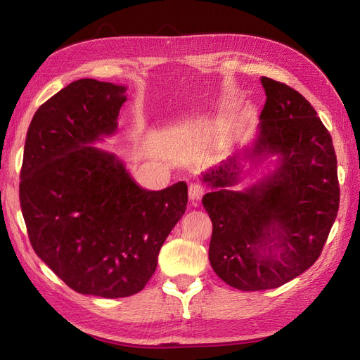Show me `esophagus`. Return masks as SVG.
Here are the masks:
<instances>
[{"mask_svg":"<svg viewBox=\"0 0 360 360\" xmlns=\"http://www.w3.org/2000/svg\"><path fill=\"white\" fill-rule=\"evenodd\" d=\"M204 195V188L200 183H191L189 184V198L192 201H200Z\"/></svg>","mask_w":360,"mask_h":360,"instance_id":"1","label":"esophagus"}]
</instances>
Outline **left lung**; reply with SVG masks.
I'll use <instances>...</instances> for the list:
<instances>
[{"label": "left lung", "mask_w": 360, "mask_h": 360, "mask_svg": "<svg viewBox=\"0 0 360 360\" xmlns=\"http://www.w3.org/2000/svg\"><path fill=\"white\" fill-rule=\"evenodd\" d=\"M266 103L252 158L278 155V168L258 184L240 181L238 156L207 171L202 197L213 233L209 259L228 285L278 288L319 259L340 207L336 155L329 130L291 86L263 76Z\"/></svg>", "instance_id": "8db88e82"}]
</instances>
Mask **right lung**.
Instances as JSON below:
<instances>
[{
  "instance_id": "right-lung-1",
  "label": "right lung",
  "mask_w": 360,
  "mask_h": 360,
  "mask_svg": "<svg viewBox=\"0 0 360 360\" xmlns=\"http://www.w3.org/2000/svg\"><path fill=\"white\" fill-rule=\"evenodd\" d=\"M126 86L69 84L31 120L19 201L32 249L81 294L127 297L153 276L159 250L188 204V184L139 188L114 155L93 146L117 130Z\"/></svg>"
}]
</instances>
